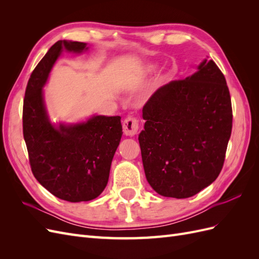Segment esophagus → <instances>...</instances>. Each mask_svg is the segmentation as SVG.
<instances>
[{"instance_id": "34e87169", "label": "esophagus", "mask_w": 259, "mask_h": 259, "mask_svg": "<svg viewBox=\"0 0 259 259\" xmlns=\"http://www.w3.org/2000/svg\"><path fill=\"white\" fill-rule=\"evenodd\" d=\"M138 128H139L138 120L135 119V117L130 116V117H127V119L124 120V122H123V132L126 136H130V137L135 136L138 133Z\"/></svg>"}]
</instances>
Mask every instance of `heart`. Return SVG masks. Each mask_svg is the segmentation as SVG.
I'll list each match as a JSON object with an SVG mask.
<instances>
[{
    "instance_id": "heart-1",
    "label": "heart",
    "mask_w": 259,
    "mask_h": 259,
    "mask_svg": "<svg viewBox=\"0 0 259 259\" xmlns=\"http://www.w3.org/2000/svg\"><path fill=\"white\" fill-rule=\"evenodd\" d=\"M154 68H155L154 66H147V67H146V71H147V72H152L153 70H154Z\"/></svg>"
}]
</instances>
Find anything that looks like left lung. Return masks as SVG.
Here are the masks:
<instances>
[{
	"label": "left lung",
	"mask_w": 259,
	"mask_h": 259,
	"mask_svg": "<svg viewBox=\"0 0 259 259\" xmlns=\"http://www.w3.org/2000/svg\"><path fill=\"white\" fill-rule=\"evenodd\" d=\"M143 119L138 140L155 192L186 199L215 182L231 135L232 109L226 79L213 60L160 88L144 106Z\"/></svg>",
	"instance_id": "left-lung-1"
}]
</instances>
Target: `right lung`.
Masks as SVG:
<instances>
[{"mask_svg":"<svg viewBox=\"0 0 259 259\" xmlns=\"http://www.w3.org/2000/svg\"><path fill=\"white\" fill-rule=\"evenodd\" d=\"M89 51L83 42L58 41L29 79L22 110L31 170L46 190L68 202L91 201L105 190L122 137L121 116L93 115L79 123H52L43 88L62 52Z\"/></svg>","mask_w":259,"mask_h":259,"instance_id":"add662e5","label":"right lung"}]
</instances>
